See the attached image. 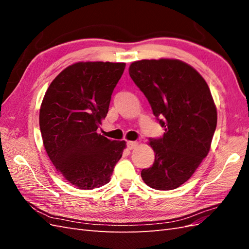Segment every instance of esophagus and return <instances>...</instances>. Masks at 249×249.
Listing matches in <instances>:
<instances>
[{
    "mask_svg": "<svg viewBox=\"0 0 249 249\" xmlns=\"http://www.w3.org/2000/svg\"><path fill=\"white\" fill-rule=\"evenodd\" d=\"M138 142L137 141H128L127 142V147L129 150H134V149H136L137 146H138Z\"/></svg>",
    "mask_w": 249,
    "mask_h": 249,
    "instance_id": "obj_1",
    "label": "esophagus"
}]
</instances>
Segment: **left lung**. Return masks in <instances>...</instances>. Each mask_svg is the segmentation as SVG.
<instances>
[{
    "label": "left lung",
    "instance_id": "obj_1",
    "mask_svg": "<svg viewBox=\"0 0 249 249\" xmlns=\"http://www.w3.org/2000/svg\"><path fill=\"white\" fill-rule=\"evenodd\" d=\"M129 76L165 128L160 138H150L155 160L141 178L152 188L176 189L210 151L217 111L209 86L195 68L178 60L137 61L129 66Z\"/></svg>",
    "mask_w": 249,
    "mask_h": 249
}]
</instances>
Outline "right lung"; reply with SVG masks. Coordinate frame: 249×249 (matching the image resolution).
<instances>
[{"label":"right lung","mask_w":249,"mask_h":249,"mask_svg":"<svg viewBox=\"0 0 249 249\" xmlns=\"http://www.w3.org/2000/svg\"><path fill=\"white\" fill-rule=\"evenodd\" d=\"M125 63L79 62L51 82L41 103L39 127L56 171L80 189L109 183L125 141L97 134Z\"/></svg>","instance_id":"1"}]
</instances>
